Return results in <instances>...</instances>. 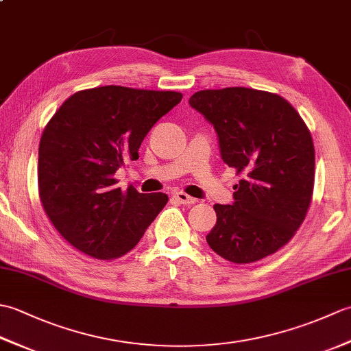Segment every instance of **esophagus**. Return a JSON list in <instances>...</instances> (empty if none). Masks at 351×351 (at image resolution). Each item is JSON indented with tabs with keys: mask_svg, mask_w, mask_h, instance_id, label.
Listing matches in <instances>:
<instances>
[{
	"mask_svg": "<svg viewBox=\"0 0 351 351\" xmlns=\"http://www.w3.org/2000/svg\"><path fill=\"white\" fill-rule=\"evenodd\" d=\"M173 197L178 200V202L182 204V205H193V204L197 202V200H196L195 197L189 196L187 193H184V191H176V193H173Z\"/></svg>",
	"mask_w": 351,
	"mask_h": 351,
	"instance_id": "1",
	"label": "esophagus"
}]
</instances>
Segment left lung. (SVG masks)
<instances>
[{
    "instance_id": "left-lung-1",
    "label": "left lung",
    "mask_w": 351,
    "mask_h": 351,
    "mask_svg": "<svg viewBox=\"0 0 351 351\" xmlns=\"http://www.w3.org/2000/svg\"><path fill=\"white\" fill-rule=\"evenodd\" d=\"M190 106L214 125L221 160L241 175L232 205L215 204L210 247L234 264L278 252L306 217L315 149L306 123L282 96L247 87L200 90Z\"/></svg>"
}]
</instances>
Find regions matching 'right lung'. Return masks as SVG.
Returning a JSON list of instances; mask_svg holds the SVG:
<instances>
[{"label": "right lung", "instance_id": "add662e5", "mask_svg": "<svg viewBox=\"0 0 351 351\" xmlns=\"http://www.w3.org/2000/svg\"><path fill=\"white\" fill-rule=\"evenodd\" d=\"M182 93L104 86L73 93L45 126L39 145V197L66 241L108 261L136 247L167 195L116 187L125 158L137 160L146 134Z\"/></svg>", "mask_w": 351, "mask_h": 351}]
</instances>
